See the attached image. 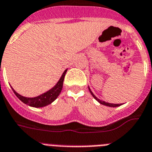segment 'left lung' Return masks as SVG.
Returning a JSON list of instances; mask_svg holds the SVG:
<instances>
[{"mask_svg": "<svg viewBox=\"0 0 152 152\" xmlns=\"http://www.w3.org/2000/svg\"><path fill=\"white\" fill-rule=\"evenodd\" d=\"M88 87H89V86H88ZM89 90H90V94H91V95L93 96H94V99H95L96 100H97V101L99 102L100 104H103V105L107 106V107H120V106L122 105L121 104H110V103H107V102H105V101H102V100H100V99H98V98L96 97V96L94 95V94H93V92L91 91V90H90V87H89Z\"/></svg>", "mask_w": 152, "mask_h": 152, "instance_id": "left-lung-1", "label": "left lung"}]
</instances>
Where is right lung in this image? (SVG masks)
I'll return each instance as SVG.
<instances>
[{"label":"right lung","instance_id":"obj_1","mask_svg":"<svg viewBox=\"0 0 152 152\" xmlns=\"http://www.w3.org/2000/svg\"><path fill=\"white\" fill-rule=\"evenodd\" d=\"M67 69H66L63 72L59 80L52 89H50V90L44 93V94L38 96H35V97H25V96H23L18 94L13 88H12V90L16 95V96L24 104L30 106V107H45V106L52 104L54 100H56V98L60 94L61 91H62V86H63L65 75L67 72Z\"/></svg>","mask_w":152,"mask_h":152}]
</instances>
